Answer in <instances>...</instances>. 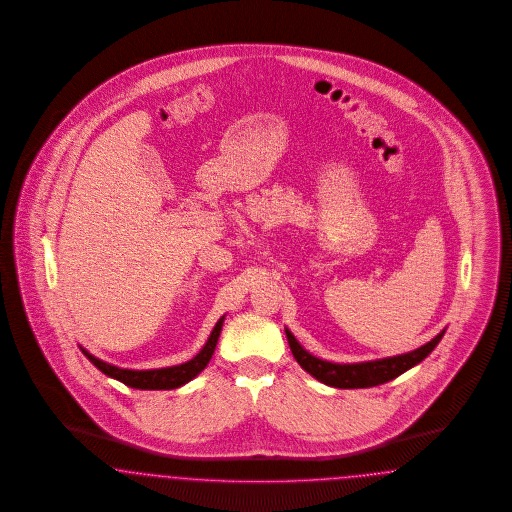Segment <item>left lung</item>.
<instances>
[{"mask_svg":"<svg viewBox=\"0 0 512 512\" xmlns=\"http://www.w3.org/2000/svg\"><path fill=\"white\" fill-rule=\"evenodd\" d=\"M286 335L289 348L295 360L299 362V366L308 371L312 377H316L318 381L335 389H368V387H377L392 381L404 371L423 362L440 343V339L444 337V331H440L427 345L411 350L408 354L364 362V364H331L326 360H320L308 354L307 350L297 343V339L291 335L289 329H286Z\"/></svg>","mask_w":512,"mask_h":512,"instance_id":"8db88e82","label":"left lung"}]
</instances>
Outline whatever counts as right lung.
Returning <instances> with one entry per match:
<instances>
[{"mask_svg":"<svg viewBox=\"0 0 512 512\" xmlns=\"http://www.w3.org/2000/svg\"><path fill=\"white\" fill-rule=\"evenodd\" d=\"M223 320L221 318L215 328L211 331L205 347L188 362H184L181 366H173V368H162V369H146V371H135V369H122L116 368V366H110L103 360L95 358L93 354H89L85 348H82L83 354L87 356V360L95 366V368L101 369L104 375L112 377V379H118L123 385L131 387V389L141 390H169L179 389L184 383H188L190 379H194L202 369L209 364L215 347H217V341H219V335H221V328H223Z\"/></svg>","mask_w":512,"mask_h":512,"instance_id":"obj_1","label":"right lung"}]
</instances>
